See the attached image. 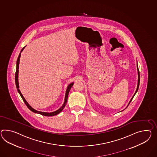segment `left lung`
Wrapping results in <instances>:
<instances>
[{
    "instance_id": "left-lung-1",
    "label": "left lung",
    "mask_w": 157,
    "mask_h": 157,
    "mask_svg": "<svg viewBox=\"0 0 157 157\" xmlns=\"http://www.w3.org/2000/svg\"><path fill=\"white\" fill-rule=\"evenodd\" d=\"M137 71H138V84H137V89H136V92L134 93V95L133 96V97L131 98V99H130V101H129V103L128 104V105L130 104V102H131V101L133 99V97H134V95H136V94L137 93V92L138 90V88H139V85H140V72H139V70H138V65H137ZM128 106L126 107H128ZM125 108V109H126Z\"/></svg>"
}]
</instances>
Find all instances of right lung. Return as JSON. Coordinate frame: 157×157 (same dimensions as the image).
<instances>
[{
    "mask_svg": "<svg viewBox=\"0 0 157 157\" xmlns=\"http://www.w3.org/2000/svg\"><path fill=\"white\" fill-rule=\"evenodd\" d=\"M25 47H24L23 49H21V50L19 55V57L17 58V62H16V70L15 73V83L16 88H17V91L19 93L21 97V98L23 99L24 102L26 104L27 107H28L32 112H34V113H38V114H40V115H44V116H55V115H58V114H59V113L63 110V109L65 108V105H66V103H67V98H68V95H69V92H70V90L71 88L72 87V86H73V84H74V82H72V83H71L70 84H69V85H68V86H67V89H66V91L64 103L62 104L61 107H60L57 111H54V112H44L37 111V110L35 109L34 108H33L31 107V105L28 104V103L27 102V101H26V100L25 99V98H24V96H23L22 94H21V92L20 90H19V79H18V77H19V68L20 58V57H21V53L23 52L24 49L25 48Z\"/></svg>",
    "mask_w": 157,
    "mask_h": 157,
    "instance_id": "obj_1",
    "label": "right lung"
}]
</instances>
